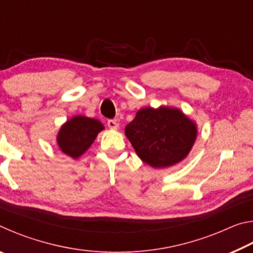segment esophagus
<instances>
[{"label":"esophagus","mask_w":253,"mask_h":253,"mask_svg":"<svg viewBox=\"0 0 253 253\" xmlns=\"http://www.w3.org/2000/svg\"><path fill=\"white\" fill-rule=\"evenodd\" d=\"M107 125H108L110 129H117L118 128V123L116 119H109V121L107 122Z\"/></svg>","instance_id":"34e87169"}]
</instances>
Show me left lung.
Wrapping results in <instances>:
<instances>
[{
	"label": "left lung",
	"mask_w": 253,
	"mask_h": 253,
	"mask_svg": "<svg viewBox=\"0 0 253 253\" xmlns=\"http://www.w3.org/2000/svg\"><path fill=\"white\" fill-rule=\"evenodd\" d=\"M137 155L152 168H169L190 153L196 127L178 109L144 108L125 128Z\"/></svg>",
	"instance_id": "1"
}]
</instances>
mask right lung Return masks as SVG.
Listing matches in <instances>:
<instances>
[{"label": "right lung", "mask_w": 253, "mask_h": 253, "mask_svg": "<svg viewBox=\"0 0 253 253\" xmlns=\"http://www.w3.org/2000/svg\"><path fill=\"white\" fill-rule=\"evenodd\" d=\"M102 129L104 126L97 119L76 116L60 129L58 135L59 147L70 157L78 158L90 147L98 132Z\"/></svg>", "instance_id": "add662e5"}]
</instances>
